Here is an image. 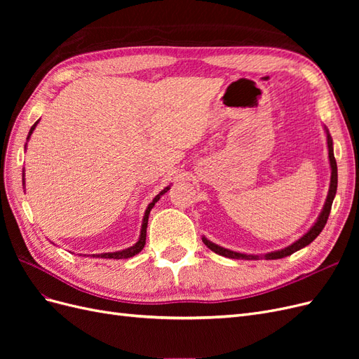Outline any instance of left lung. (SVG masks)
Wrapping results in <instances>:
<instances>
[{
  "label": "left lung",
  "mask_w": 359,
  "mask_h": 359,
  "mask_svg": "<svg viewBox=\"0 0 359 359\" xmlns=\"http://www.w3.org/2000/svg\"><path fill=\"white\" fill-rule=\"evenodd\" d=\"M327 137H328V154H330V163H331V184H330V191H328L327 202H325V206H323V210H322V212H320V215H319L318 222L314 223V226L311 227V229H310L306 235H304L302 238H299V240H298L297 243H293L292 245L286 247L285 250H280V252L266 253V255H264V256H262L264 259L269 260V259H281V257L290 256L292 253L298 252V250H301L302 247L309 245V244L314 240V238H316V236L322 232V229L325 227V224H327V220H328L330 212H331L332 201H334V196H335V193H337V178H339V177H337V161H335V157H334L332 139H331V136H330V133H328V130H327ZM202 241H203V244H205L206 247H208L210 250H212L214 253L220 255V256H224V257H231V259H245V260L259 259V256H253V255H243V253L232 252V250L223 248V247H220V245H217V244H214V243L208 241V240H206L205 236L202 238Z\"/></svg>",
  "instance_id": "8db88e82"
}]
</instances>
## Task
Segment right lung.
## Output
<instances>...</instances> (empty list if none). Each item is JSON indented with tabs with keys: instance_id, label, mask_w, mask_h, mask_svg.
<instances>
[{
	"instance_id": "add662e5",
	"label": "right lung",
	"mask_w": 359,
	"mask_h": 359,
	"mask_svg": "<svg viewBox=\"0 0 359 359\" xmlns=\"http://www.w3.org/2000/svg\"><path fill=\"white\" fill-rule=\"evenodd\" d=\"M39 123V121H37ZM37 123L31 127V130H29V135H28V137L27 139H29V136H31V133H32V130L36 128V126H37ZM169 190V187H166L165 190H161L157 196L153 199V202H151L149 205H148V208H147V211H145V215H144V222H142V229H140V238H139V241L133 245V247H130V248H126V250H123V252H114V253H103V255H93V257H103V259H128V257H132V256H135V255H137L140 250L144 248V245H145V240H147V226H148V215H149V211L153 210V206L156 205V202L160 199V196L161 194H165L166 191Z\"/></svg>"
}]
</instances>
